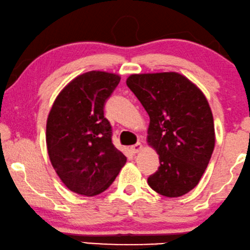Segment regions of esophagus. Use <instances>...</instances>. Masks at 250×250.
Returning <instances> with one entry per match:
<instances>
[{
  "mask_svg": "<svg viewBox=\"0 0 250 250\" xmlns=\"http://www.w3.org/2000/svg\"><path fill=\"white\" fill-rule=\"evenodd\" d=\"M142 148H143L142 144H140V143H137L136 145H133V146L130 147V150H131V152H132L133 154H136V153L140 152V150H142Z\"/></svg>",
  "mask_w": 250,
  "mask_h": 250,
  "instance_id": "1",
  "label": "esophagus"
}]
</instances>
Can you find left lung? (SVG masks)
Returning <instances> with one entry per match:
<instances>
[{
    "label": "left lung",
    "mask_w": 250,
    "mask_h": 250,
    "mask_svg": "<svg viewBox=\"0 0 250 250\" xmlns=\"http://www.w3.org/2000/svg\"><path fill=\"white\" fill-rule=\"evenodd\" d=\"M126 86L149 115L147 143L160 156L149 187L165 197L187 194L198 185L215 145L205 95L177 72L131 75Z\"/></svg>",
    "instance_id": "obj_1"
}]
</instances>
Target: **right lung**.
Listing matches in <instances>:
<instances>
[{"mask_svg":"<svg viewBox=\"0 0 250 250\" xmlns=\"http://www.w3.org/2000/svg\"><path fill=\"white\" fill-rule=\"evenodd\" d=\"M120 77L89 71L70 82L55 98L46 124L51 163L66 188L95 196L110 187L126 157L112 144L104 104Z\"/></svg>","mask_w":250,"mask_h":250,"instance_id":"1","label":"right lung"}]
</instances>
